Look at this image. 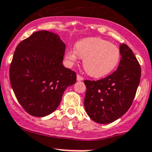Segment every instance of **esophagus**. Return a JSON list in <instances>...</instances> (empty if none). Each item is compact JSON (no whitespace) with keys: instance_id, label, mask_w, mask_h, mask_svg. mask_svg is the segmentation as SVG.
Returning <instances> with one entry per match:
<instances>
[{"instance_id":"obj_1","label":"esophagus","mask_w":152,"mask_h":152,"mask_svg":"<svg viewBox=\"0 0 152 152\" xmlns=\"http://www.w3.org/2000/svg\"><path fill=\"white\" fill-rule=\"evenodd\" d=\"M77 81H83L84 78H83L82 76H81L80 75H77Z\"/></svg>"}]
</instances>
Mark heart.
I'll return each instance as SVG.
<instances>
[{
    "mask_svg": "<svg viewBox=\"0 0 152 152\" xmlns=\"http://www.w3.org/2000/svg\"><path fill=\"white\" fill-rule=\"evenodd\" d=\"M75 50L67 49L66 60L74 64L77 56L83 59V66L89 75L102 77L111 73L121 59V50L117 45L100 37H89L79 41Z\"/></svg>",
    "mask_w": 152,
    "mask_h": 152,
    "instance_id": "1",
    "label": "heart"
}]
</instances>
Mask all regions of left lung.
<instances>
[{"instance_id": "obj_1", "label": "left lung", "mask_w": 152, "mask_h": 152, "mask_svg": "<svg viewBox=\"0 0 152 152\" xmlns=\"http://www.w3.org/2000/svg\"><path fill=\"white\" fill-rule=\"evenodd\" d=\"M120 63L115 72L98 81L85 80V107L92 120L99 124L115 121L132 105L141 79L137 58L125 44L120 46Z\"/></svg>"}]
</instances>
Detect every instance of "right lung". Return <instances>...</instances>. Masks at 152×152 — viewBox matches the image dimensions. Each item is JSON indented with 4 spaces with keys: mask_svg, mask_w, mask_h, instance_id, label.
Returning a JSON list of instances; mask_svg holds the SVG:
<instances>
[{
    "mask_svg": "<svg viewBox=\"0 0 152 152\" xmlns=\"http://www.w3.org/2000/svg\"><path fill=\"white\" fill-rule=\"evenodd\" d=\"M65 44L47 31L32 34L17 46L10 66V82L18 102L32 116L56 110L64 91L76 82V73L64 67Z\"/></svg>",
    "mask_w": 152,
    "mask_h": 152,
    "instance_id": "1",
    "label": "right lung"
}]
</instances>
